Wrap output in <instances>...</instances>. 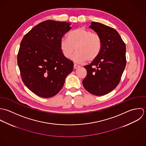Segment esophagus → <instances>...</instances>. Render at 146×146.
Returning <instances> with one entry per match:
<instances>
[{"instance_id": "34e87169", "label": "esophagus", "mask_w": 146, "mask_h": 146, "mask_svg": "<svg viewBox=\"0 0 146 146\" xmlns=\"http://www.w3.org/2000/svg\"><path fill=\"white\" fill-rule=\"evenodd\" d=\"M80 67V65H79L78 64H74V69H77Z\"/></svg>"}]
</instances>
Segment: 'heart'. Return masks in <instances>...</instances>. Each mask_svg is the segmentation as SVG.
I'll use <instances>...</instances> for the list:
<instances>
[{"instance_id":"obj_1","label":"heart","mask_w":146,"mask_h":146,"mask_svg":"<svg viewBox=\"0 0 146 146\" xmlns=\"http://www.w3.org/2000/svg\"><path fill=\"white\" fill-rule=\"evenodd\" d=\"M68 38H62L60 40V49L66 58H70L74 51L77 52L72 58L77 62L94 61L99 56L102 40L96 33L92 32L84 28H78L71 31Z\"/></svg>"}]
</instances>
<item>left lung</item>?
<instances>
[{
  "label": "left lung",
  "instance_id": "left-lung-1",
  "mask_svg": "<svg viewBox=\"0 0 146 146\" xmlns=\"http://www.w3.org/2000/svg\"><path fill=\"white\" fill-rule=\"evenodd\" d=\"M90 28L100 36L102 48L98 58L84 66L87 75L82 84L90 93L101 96L119 83L126 64V46L118 33L110 27L92 22Z\"/></svg>",
  "mask_w": 146,
  "mask_h": 146
}]
</instances>
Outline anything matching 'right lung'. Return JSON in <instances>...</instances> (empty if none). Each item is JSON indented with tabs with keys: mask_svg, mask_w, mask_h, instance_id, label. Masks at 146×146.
Segmentation results:
<instances>
[{
	"mask_svg": "<svg viewBox=\"0 0 146 146\" xmlns=\"http://www.w3.org/2000/svg\"><path fill=\"white\" fill-rule=\"evenodd\" d=\"M66 22L46 20L27 33L22 39L17 64L25 85L39 96L48 98L63 87L73 68L72 61L60 49V40L71 28Z\"/></svg>",
	"mask_w": 146,
	"mask_h": 146,
	"instance_id": "obj_1",
	"label": "right lung"
}]
</instances>
